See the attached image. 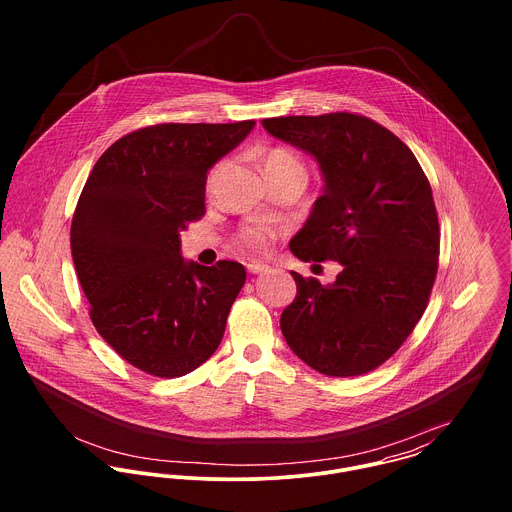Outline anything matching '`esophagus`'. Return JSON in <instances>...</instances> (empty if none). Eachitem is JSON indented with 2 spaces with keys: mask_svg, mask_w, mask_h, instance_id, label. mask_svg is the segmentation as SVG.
Masks as SVG:
<instances>
[{
  "mask_svg": "<svg viewBox=\"0 0 512 512\" xmlns=\"http://www.w3.org/2000/svg\"><path fill=\"white\" fill-rule=\"evenodd\" d=\"M246 268H248L250 274H262V272H268V270H270V266H268V264H262V262H248Z\"/></svg>",
  "mask_w": 512,
  "mask_h": 512,
  "instance_id": "1",
  "label": "esophagus"
}]
</instances>
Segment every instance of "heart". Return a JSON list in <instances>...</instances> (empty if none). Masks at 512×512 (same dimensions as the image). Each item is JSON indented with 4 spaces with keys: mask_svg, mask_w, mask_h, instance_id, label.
I'll return each mask as SVG.
<instances>
[{
    "mask_svg": "<svg viewBox=\"0 0 512 512\" xmlns=\"http://www.w3.org/2000/svg\"><path fill=\"white\" fill-rule=\"evenodd\" d=\"M262 169L264 175H303L307 179V171L305 165L299 161V157H295L292 151L284 149V147H274L270 149L264 157H262ZM238 240L242 246L252 248V250H262L268 246L270 242V232L266 230V226L262 224H248L238 232Z\"/></svg>",
    "mask_w": 512,
    "mask_h": 512,
    "instance_id": "1",
    "label": "heart"
}]
</instances>
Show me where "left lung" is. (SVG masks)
Masks as SVG:
<instances>
[{
    "label": "left lung",
    "instance_id": "8db88e82",
    "mask_svg": "<svg viewBox=\"0 0 512 512\" xmlns=\"http://www.w3.org/2000/svg\"><path fill=\"white\" fill-rule=\"evenodd\" d=\"M262 126L311 153L325 179L290 250L303 262L343 264L331 286L292 272L297 293L280 319L284 339L321 374L370 372L414 331L436 282L430 181L410 147L366 116H284Z\"/></svg>",
    "mask_w": 512,
    "mask_h": 512
}]
</instances>
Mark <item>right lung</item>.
I'll return each instance as SVG.
<instances>
[{
  "instance_id": "add662e5",
  "label": "right lung",
  "mask_w": 512,
  "mask_h": 512,
  "mask_svg": "<svg viewBox=\"0 0 512 512\" xmlns=\"http://www.w3.org/2000/svg\"><path fill=\"white\" fill-rule=\"evenodd\" d=\"M254 126H147L108 147L86 179L71 224L78 282L100 337L147 374L183 376L222 341L246 270L185 262L179 230L205 215L209 169Z\"/></svg>"
}]
</instances>
